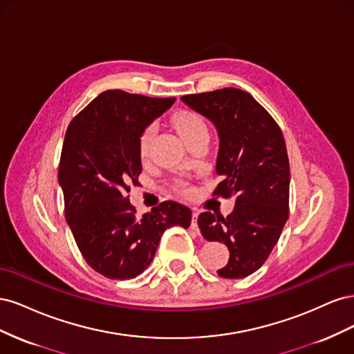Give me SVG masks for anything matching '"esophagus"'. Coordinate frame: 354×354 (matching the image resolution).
I'll list each match as a JSON object with an SVG mask.
<instances>
[{
  "mask_svg": "<svg viewBox=\"0 0 354 354\" xmlns=\"http://www.w3.org/2000/svg\"><path fill=\"white\" fill-rule=\"evenodd\" d=\"M192 227L198 229V212L196 211L192 212Z\"/></svg>",
  "mask_w": 354,
  "mask_h": 354,
  "instance_id": "34e87169",
  "label": "esophagus"
}]
</instances>
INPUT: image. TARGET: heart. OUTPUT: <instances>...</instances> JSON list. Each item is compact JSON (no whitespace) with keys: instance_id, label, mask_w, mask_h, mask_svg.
Listing matches in <instances>:
<instances>
[{"instance_id":"heart-1","label":"heart","mask_w":354,"mask_h":354,"mask_svg":"<svg viewBox=\"0 0 354 354\" xmlns=\"http://www.w3.org/2000/svg\"><path fill=\"white\" fill-rule=\"evenodd\" d=\"M173 122L177 128V131L181 134V137L185 138L187 145L198 140V138L208 137L209 134L207 121L194 111L177 112L173 118ZM153 134H155L153 124H149L147 127H145V130L140 134V138H138V152H140L142 158H146L149 155V151H151L152 140H153Z\"/></svg>"}]
</instances>
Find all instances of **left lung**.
<instances>
[{"label":"left lung","mask_w":354,"mask_h":354,"mask_svg":"<svg viewBox=\"0 0 354 354\" xmlns=\"http://www.w3.org/2000/svg\"><path fill=\"white\" fill-rule=\"evenodd\" d=\"M189 108L217 127L220 149L214 196L234 198L227 217H198L202 236L227 245L226 279L250 276L269 259L289 217V159L281 127L250 93L239 88L187 94Z\"/></svg>","instance_id":"obj_1"}]
</instances>
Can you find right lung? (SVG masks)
<instances>
[{
	"label": "right lung",
	"mask_w": 354,
	"mask_h": 354,
	"mask_svg": "<svg viewBox=\"0 0 354 354\" xmlns=\"http://www.w3.org/2000/svg\"><path fill=\"white\" fill-rule=\"evenodd\" d=\"M174 100L108 90L66 130L59 164L65 217L84 260L109 279L143 273L164 232L190 226L192 211L178 202L164 201L137 216L128 199L142 173L138 138Z\"/></svg>",
	"instance_id": "1"
}]
</instances>
